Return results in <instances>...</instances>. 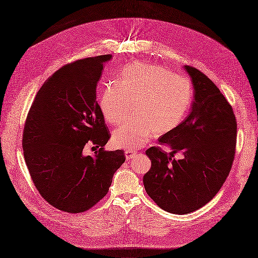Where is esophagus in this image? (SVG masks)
<instances>
[{"instance_id": "esophagus-1", "label": "esophagus", "mask_w": 258, "mask_h": 258, "mask_svg": "<svg viewBox=\"0 0 258 258\" xmlns=\"http://www.w3.org/2000/svg\"><path fill=\"white\" fill-rule=\"evenodd\" d=\"M126 158L127 159H131V158H133V157H136L137 155H138V152L137 151H134V150H132V149H128V150H126Z\"/></svg>"}]
</instances>
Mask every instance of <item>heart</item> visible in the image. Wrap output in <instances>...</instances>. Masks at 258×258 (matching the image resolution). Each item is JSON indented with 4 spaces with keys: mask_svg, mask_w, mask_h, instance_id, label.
<instances>
[{
    "mask_svg": "<svg viewBox=\"0 0 258 258\" xmlns=\"http://www.w3.org/2000/svg\"><path fill=\"white\" fill-rule=\"evenodd\" d=\"M193 96L189 79L158 65L134 63L106 86L100 107L107 122L118 126L134 102L136 115L112 134L114 146L133 149L146 145L153 134L164 136L178 128L189 114Z\"/></svg>",
    "mask_w": 258,
    "mask_h": 258,
    "instance_id": "obj_1",
    "label": "heart"
}]
</instances>
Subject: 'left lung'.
I'll return each instance as SVG.
<instances>
[{
	"label": "left lung",
	"mask_w": 258,
	"mask_h": 258,
	"mask_svg": "<svg viewBox=\"0 0 258 258\" xmlns=\"http://www.w3.org/2000/svg\"><path fill=\"white\" fill-rule=\"evenodd\" d=\"M194 87L190 114L172 132L158 139L146 154L151 169L145 190L163 210L187 214L209 203L227 179L235 156L236 118L217 86L199 69L185 66ZM162 144L173 151L163 152ZM181 152L184 157H172Z\"/></svg>",
	"instance_id": "8db88e82"
}]
</instances>
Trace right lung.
I'll use <instances>...</instances> for the list:
<instances>
[{"mask_svg":"<svg viewBox=\"0 0 258 258\" xmlns=\"http://www.w3.org/2000/svg\"><path fill=\"white\" fill-rule=\"evenodd\" d=\"M111 54L82 58L56 70L36 93L23 131V151L35 188L56 209L89 210L108 193L124 150L105 151L110 139L96 84ZM86 144L99 148L86 156Z\"/></svg>","mask_w":258,"mask_h":258,"instance_id":"1","label":"right lung"}]
</instances>
